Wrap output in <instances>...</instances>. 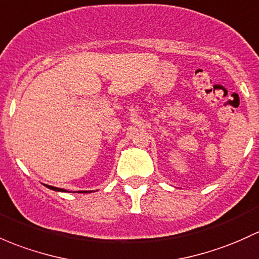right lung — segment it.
<instances>
[{
	"instance_id": "add662e5",
	"label": "right lung",
	"mask_w": 259,
	"mask_h": 259,
	"mask_svg": "<svg viewBox=\"0 0 259 259\" xmlns=\"http://www.w3.org/2000/svg\"><path fill=\"white\" fill-rule=\"evenodd\" d=\"M49 189H52V190H55V191H66L65 189H60V188H54V186H51L48 185ZM80 193H88V191H80Z\"/></svg>"
}]
</instances>
